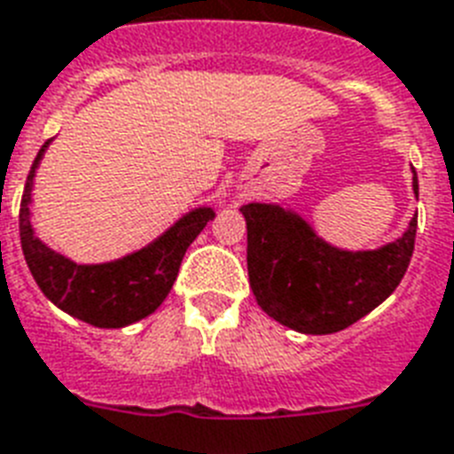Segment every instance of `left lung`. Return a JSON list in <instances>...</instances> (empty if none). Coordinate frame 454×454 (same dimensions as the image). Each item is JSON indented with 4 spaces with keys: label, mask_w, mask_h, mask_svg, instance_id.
<instances>
[{
    "label": "left lung",
    "mask_w": 454,
    "mask_h": 454,
    "mask_svg": "<svg viewBox=\"0 0 454 454\" xmlns=\"http://www.w3.org/2000/svg\"><path fill=\"white\" fill-rule=\"evenodd\" d=\"M412 188L417 195V174ZM240 212L256 303L303 334H332L358 323L401 285L415 252L417 216L395 242L348 252L317 238L309 221L280 205L249 202Z\"/></svg>",
    "instance_id": "8db88e82"
}]
</instances>
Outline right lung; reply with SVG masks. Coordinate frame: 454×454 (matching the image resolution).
<instances>
[{
	"mask_svg": "<svg viewBox=\"0 0 454 454\" xmlns=\"http://www.w3.org/2000/svg\"><path fill=\"white\" fill-rule=\"evenodd\" d=\"M51 141L42 145L25 181L20 200V247L35 283L44 297L67 316L84 320L94 327H127L167 299L178 276L185 249L214 219L212 207H198L164 231L148 247L108 263H74L53 252L35 235L30 223L32 178Z\"/></svg>",
	"mask_w": 454,
	"mask_h": 454,
	"instance_id": "add662e5",
	"label": "right lung"
}]
</instances>
